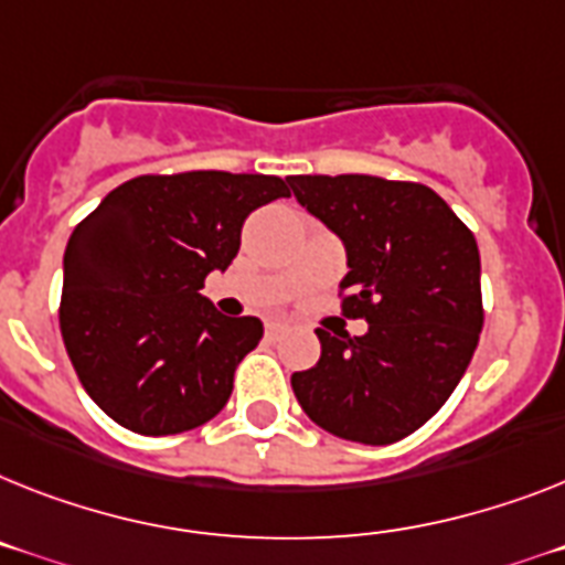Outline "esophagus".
Here are the masks:
<instances>
[{
  "instance_id": "esophagus-1",
  "label": "esophagus",
  "mask_w": 565,
  "mask_h": 565,
  "mask_svg": "<svg viewBox=\"0 0 565 565\" xmlns=\"http://www.w3.org/2000/svg\"><path fill=\"white\" fill-rule=\"evenodd\" d=\"M264 333H267V339H278V335L287 333V324H281V321H267Z\"/></svg>"
}]
</instances>
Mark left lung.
Returning <instances> with one entry per match:
<instances>
[{
  "mask_svg": "<svg viewBox=\"0 0 565 565\" xmlns=\"http://www.w3.org/2000/svg\"><path fill=\"white\" fill-rule=\"evenodd\" d=\"M310 215L348 246L341 316L364 335H330L292 391L319 428L362 445L399 443L448 402L482 330L480 249L434 189L373 174H292Z\"/></svg>",
  "mask_w": 565,
  "mask_h": 565,
  "instance_id": "left-lung-1",
  "label": "left lung"
}]
</instances>
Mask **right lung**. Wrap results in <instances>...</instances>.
<instances>
[{
  "mask_svg": "<svg viewBox=\"0 0 565 565\" xmlns=\"http://www.w3.org/2000/svg\"><path fill=\"white\" fill-rule=\"evenodd\" d=\"M275 174H140L111 189L65 246L60 330L85 393L143 436L221 414L232 376L264 335L201 296L238 255L249 212L290 198Z\"/></svg>",
  "mask_w": 565,
  "mask_h": 565,
  "instance_id": "right-lung-1",
  "label": "right lung"
}]
</instances>
